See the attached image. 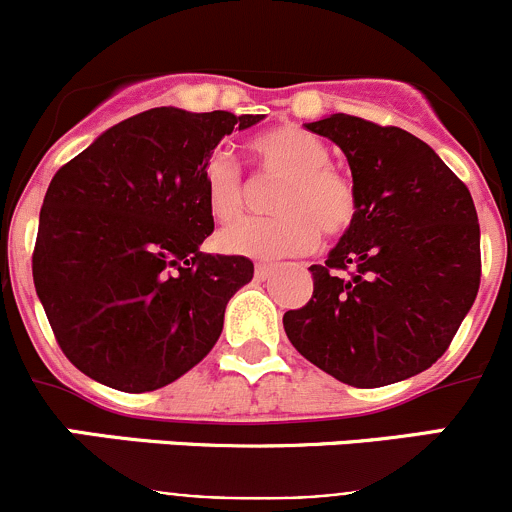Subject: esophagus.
<instances>
[{"label": "esophagus", "mask_w": 512, "mask_h": 512, "mask_svg": "<svg viewBox=\"0 0 512 512\" xmlns=\"http://www.w3.org/2000/svg\"><path fill=\"white\" fill-rule=\"evenodd\" d=\"M275 272V265H265V262H260V265L255 267V277L257 280H267V277Z\"/></svg>", "instance_id": "1"}]
</instances>
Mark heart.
<instances>
[{
    "label": "heart",
    "instance_id": "1",
    "mask_svg": "<svg viewBox=\"0 0 512 512\" xmlns=\"http://www.w3.org/2000/svg\"><path fill=\"white\" fill-rule=\"evenodd\" d=\"M260 170L282 175L272 198V218H250L225 227L218 247L227 255L252 260H282L304 255L319 242V230L337 237L356 218V188L347 173L332 168L327 143L299 126H277L250 143ZM203 198L210 215L230 223L245 210L240 168L218 151L203 168Z\"/></svg>",
    "mask_w": 512,
    "mask_h": 512
}]
</instances>
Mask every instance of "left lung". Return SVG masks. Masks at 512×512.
Listing matches in <instances>:
<instances>
[{
  "label": "left lung",
  "mask_w": 512,
  "mask_h": 512,
  "mask_svg": "<svg viewBox=\"0 0 512 512\" xmlns=\"http://www.w3.org/2000/svg\"><path fill=\"white\" fill-rule=\"evenodd\" d=\"M307 128L347 156L356 218L324 265L309 267L312 299L282 317L289 342L356 389L421 374L476 302L480 225L471 193L409 131L347 113Z\"/></svg>",
  "instance_id": "obj_1"
}]
</instances>
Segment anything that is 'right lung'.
I'll list each match as a JSON object with an SVG mask.
<instances>
[{
	"mask_svg": "<svg viewBox=\"0 0 512 512\" xmlns=\"http://www.w3.org/2000/svg\"><path fill=\"white\" fill-rule=\"evenodd\" d=\"M262 116L160 106L98 136L51 178L34 287L66 359L111 389L173 384L218 342L242 255L200 252L215 230L203 168L232 128Z\"/></svg>",
	"mask_w": 512,
	"mask_h": 512,
	"instance_id": "right-lung-1",
	"label": "right lung"
}]
</instances>
